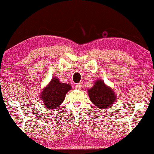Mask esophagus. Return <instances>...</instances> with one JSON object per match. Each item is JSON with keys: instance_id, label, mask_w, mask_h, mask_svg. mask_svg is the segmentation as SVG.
<instances>
[{"instance_id": "obj_1", "label": "esophagus", "mask_w": 154, "mask_h": 154, "mask_svg": "<svg viewBox=\"0 0 154 154\" xmlns=\"http://www.w3.org/2000/svg\"><path fill=\"white\" fill-rule=\"evenodd\" d=\"M82 83H77V84L75 85V88L78 90H80L81 88H82Z\"/></svg>"}]
</instances>
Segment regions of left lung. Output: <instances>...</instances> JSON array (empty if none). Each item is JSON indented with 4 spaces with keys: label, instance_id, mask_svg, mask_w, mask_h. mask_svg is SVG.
Wrapping results in <instances>:
<instances>
[{
    "label": "left lung",
    "instance_id": "obj_1",
    "mask_svg": "<svg viewBox=\"0 0 154 154\" xmlns=\"http://www.w3.org/2000/svg\"><path fill=\"white\" fill-rule=\"evenodd\" d=\"M88 95L95 106L101 109L111 106L115 101L116 97L114 91L100 79L95 82L91 89L88 90Z\"/></svg>",
    "mask_w": 154,
    "mask_h": 154
}]
</instances>
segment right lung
Here are the masks:
<instances>
[{"mask_svg":"<svg viewBox=\"0 0 154 154\" xmlns=\"http://www.w3.org/2000/svg\"><path fill=\"white\" fill-rule=\"evenodd\" d=\"M71 88V85L60 82L57 77H54L42 92L40 98L43 100L47 109L49 110L55 109L61 105L64 100L66 93Z\"/></svg>","mask_w":154,"mask_h":154,"instance_id":"add662e5","label":"right lung"}]
</instances>
